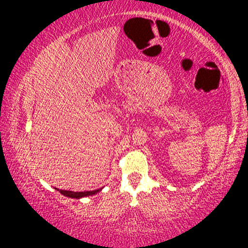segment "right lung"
I'll return each instance as SVG.
<instances>
[{
    "label": "right lung",
    "instance_id": "add662e5",
    "mask_svg": "<svg viewBox=\"0 0 248 248\" xmlns=\"http://www.w3.org/2000/svg\"><path fill=\"white\" fill-rule=\"evenodd\" d=\"M57 189V188H56ZM60 191L61 194L67 196V198H72V199H81L84 198V196H89V195H93L96 193L100 192L101 188L99 189H94V191H84V192H72V191H64V189H57Z\"/></svg>",
    "mask_w": 248,
    "mask_h": 248
}]
</instances>
